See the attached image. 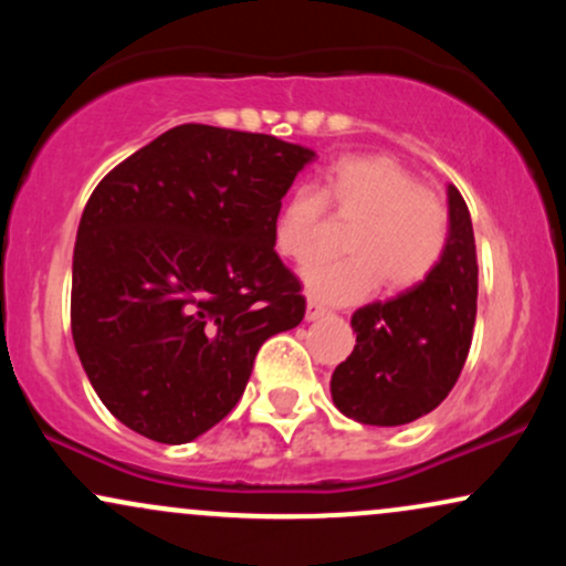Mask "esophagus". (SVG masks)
<instances>
[{"label": "esophagus", "instance_id": "34e87169", "mask_svg": "<svg viewBox=\"0 0 566 566\" xmlns=\"http://www.w3.org/2000/svg\"><path fill=\"white\" fill-rule=\"evenodd\" d=\"M324 314H327V308H324L322 303H316V301H308V303H305V322H316V319H322Z\"/></svg>", "mask_w": 566, "mask_h": 566}]
</instances>
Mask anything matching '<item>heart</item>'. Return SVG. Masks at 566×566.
<instances>
[{
	"label": "heart",
	"mask_w": 566,
	"mask_h": 566,
	"mask_svg": "<svg viewBox=\"0 0 566 566\" xmlns=\"http://www.w3.org/2000/svg\"><path fill=\"white\" fill-rule=\"evenodd\" d=\"M327 205L337 216H361L348 237L354 255L311 258L301 269L308 295L324 303H356L386 279L391 290L418 287L433 274L450 237V216L439 193L386 154L337 159L324 172L322 193L297 186L274 218V244L303 261L322 244Z\"/></svg>",
	"instance_id": "obj_1"
}]
</instances>
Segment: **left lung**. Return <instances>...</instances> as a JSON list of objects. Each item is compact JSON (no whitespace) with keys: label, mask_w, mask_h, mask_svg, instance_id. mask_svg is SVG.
Listing matches in <instances>:
<instances>
[{"label":"left lung","mask_w":566,"mask_h":566,"mask_svg":"<svg viewBox=\"0 0 566 566\" xmlns=\"http://www.w3.org/2000/svg\"><path fill=\"white\" fill-rule=\"evenodd\" d=\"M450 237L433 274L391 301L354 311L356 346L335 367V407L356 423L405 426L437 409L460 378L476 322L479 265L471 212L447 186Z\"/></svg>","instance_id":"1"}]
</instances>
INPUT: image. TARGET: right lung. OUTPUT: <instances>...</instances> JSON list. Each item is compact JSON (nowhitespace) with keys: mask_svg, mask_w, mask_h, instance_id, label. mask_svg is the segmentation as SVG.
<instances>
[{"mask_svg":"<svg viewBox=\"0 0 566 566\" xmlns=\"http://www.w3.org/2000/svg\"><path fill=\"white\" fill-rule=\"evenodd\" d=\"M314 157L274 135L180 125L97 184L76 231L71 335L135 433L186 444L210 431L242 399L258 348L303 322L274 218Z\"/></svg>","mask_w":566,"mask_h":566,"instance_id":"1","label":"right lung"}]
</instances>
